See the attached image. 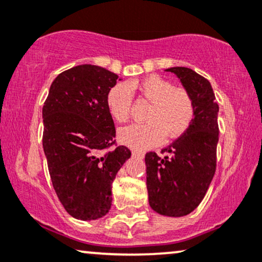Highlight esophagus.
I'll return each mask as SVG.
<instances>
[{
	"label": "esophagus",
	"instance_id": "obj_1",
	"mask_svg": "<svg viewBox=\"0 0 262 262\" xmlns=\"http://www.w3.org/2000/svg\"><path fill=\"white\" fill-rule=\"evenodd\" d=\"M132 154H134L135 156H138V158H143L144 156V152L141 150H132Z\"/></svg>",
	"mask_w": 262,
	"mask_h": 262
}]
</instances>
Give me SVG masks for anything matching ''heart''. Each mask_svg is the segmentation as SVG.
<instances>
[{"mask_svg": "<svg viewBox=\"0 0 262 262\" xmlns=\"http://www.w3.org/2000/svg\"><path fill=\"white\" fill-rule=\"evenodd\" d=\"M137 93L150 106L145 112L144 124H134L119 132V138L132 148L145 149L162 141L182 137L195 117V103L188 89L173 86L171 81L151 74L142 79L117 84L107 94L108 111L115 121L124 124L130 119L132 96Z\"/></svg>", "mask_w": 262, "mask_h": 262, "instance_id": "1", "label": "heart"}]
</instances>
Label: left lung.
<instances>
[{"mask_svg": "<svg viewBox=\"0 0 262 262\" xmlns=\"http://www.w3.org/2000/svg\"><path fill=\"white\" fill-rule=\"evenodd\" d=\"M174 73L195 103V117L189 130L159 156L145 154L149 205L156 213L184 216L205 198L216 168L219 139L218 112L210 83L186 67L166 70Z\"/></svg>", "mask_w": 262, "mask_h": 262, "instance_id": "left-lung-1", "label": "left lung"}]
</instances>
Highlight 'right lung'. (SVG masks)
I'll return each mask as SVG.
<instances>
[{"label": "right lung", "instance_id": "right-lung-1", "mask_svg": "<svg viewBox=\"0 0 262 262\" xmlns=\"http://www.w3.org/2000/svg\"><path fill=\"white\" fill-rule=\"evenodd\" d=\"M118 76L95 64L63 71L43 106V149L57 198L70 215L94 220L112 206V183L130 149L115 141L107 94Z\"/></svg>", "mask_w": 262, "mask_h": 262}]
</instances>
